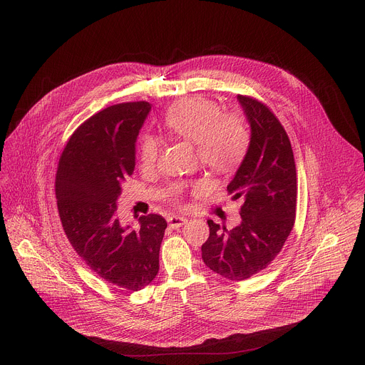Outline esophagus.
<instances>
[{
    "instance_id": "1",
    "label": "esophagus",
    "mask_w": 365,
    "mask_h": 365,
    "mask_svg": "<svg viewBox=\"0 0 365 365\" xmlns=\"http://www.w3.org/2000/svg\"><path fill=\"white\" fill-rule=\"evenodd\" d=\"M187 220L185 217H179V215H172V217H168V224L170 228H179L182 227L183 224H186Z\"/></svg>"
}]
</instances>
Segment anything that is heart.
<instances>
[{
    "mask_svg": "<svg viewBox=\"0 0 365 365\" xmlns=\"http://www.w3.org/2000/svg\"><path fill=\"white\" fill-rule=\"evenodd\" d=\"M168 134L196 144L202 165L215 173L235 170L250 148L251 135L245 121L237 114H222L215 102L192 96L175 102L163 115ZM160 153V140L144 135L140 143L143 169L154 168Z\"/></svg>",
    "mask_w": 365,
    "mask_h": 365,
    "instance_id": "b5f03b06",
    "label": "heart"
}]
</instances>
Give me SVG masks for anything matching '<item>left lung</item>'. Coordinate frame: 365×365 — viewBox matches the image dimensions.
<instances>
[{"mask_svg":"<svg viewBox=\"0 0 365 365\" xmlns=\"http://www.w3.org/2000/svg\"><path fill=\"white\" fill-rule=\"evenodd\" d=\"M251 141L227 190L242 199L241 222L232 230L210 225L203 263L220 276L241 282L264 270L282 251L296 217L297 179L290 140L277 117L259 101L238 95Z\"/></svg>","mask_w":365,"mask_h":365,"instance_id":"8db88e82","label":"left lung"}]
</instances>
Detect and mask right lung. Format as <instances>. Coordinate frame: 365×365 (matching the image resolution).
I'll return each instance as SVG.
<instances>
[{
	"mask_svg": "<svg viewBox=\"0 0 365 365\" xmlns=\"http://www.w3.org/2000/svg\"><path fill=\"white\" fill-rule=\"evenodd\" d=\"M151 110L145 101L111 106L71 135L59 159L56 199L65 234L101 279L137 292L159 273L168 227L162 215L138 218L140 228L117 218L121 186L135 168V141Z\"/></svg>",
	"mask_w": 365,
	"mask_h": 365,
	"instance_id": "add662e5",
	"label": "right lung"
}]
</instances>
